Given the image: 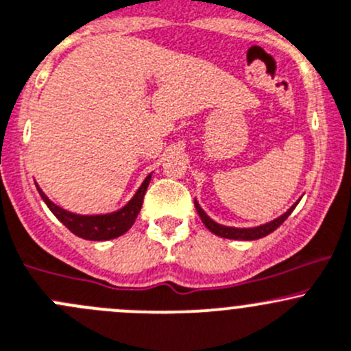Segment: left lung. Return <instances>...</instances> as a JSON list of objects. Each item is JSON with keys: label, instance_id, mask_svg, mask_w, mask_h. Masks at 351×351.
<instances>
[{"label": "left lung", "instance_id": "obj_1", "mask_svg": "<svg viewBox=\"0 0 351 351\" xmlns=\"http://www.w3.org/2000/svg\"><path fill=\"white\" fill-rule=\"evenodd\" d=\"M194 206H196V211H197V215L201 217V221L204 223V227H206L210 232H213L215 235H218V237L234 239V241H256V239L266 237L268 234L275 232L276 228H278L280 225H282L283 221L290 217V213H292L293 208L297 206V203H295L293 206L287 211V213H283L282 217L276 218V220L269 221V223H265V225H259V227H252V228L225 227V225H220V223H217V221L211 220V218L208 217L203 210H201V206L197 204V201H194Z\"/></svg>", "mask_w": 351, "mask_h": 351}]
</instances>
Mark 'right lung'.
<instances>
[{"label":"right lung","mask_w":351,"mask_h":351,"mask_svg":"<svg viewBox=\"0 0 351 351\" xmlns=\"http://www.w3.org/2000/svg\"><path fill=\"white\" fill-rule=\"evenodd\" d=\"M152 174L147 176V179L143 180V184L140 186V189L136 191V194L133 196V199L126 204L124 208H121L119 211H114L109 215H76L71 211L62 210L61 206L54 204L46 194L43 193L39 186L40 197L44 199V203L47 204L51 211L54 213V217L64 225L68 230H71L73 234L78 235V237L86 239V241H109V239H116L119 235H123L124 232H128L131 228V225L136 220L138 213L141 210V204H143L145 193H147V187L150 184Z\"/></svg>","instance_id":"obj_1"}]
</instances>
